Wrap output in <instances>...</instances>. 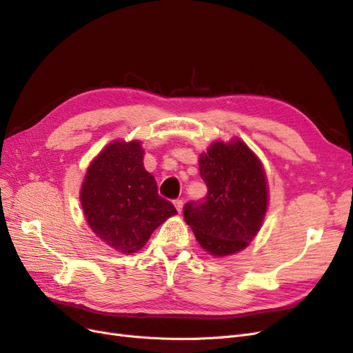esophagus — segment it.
<instances>
[{
	"label": "esophagus",
	"instance_id": "34e87169",
	"mask_svg": "<svg viewBox=\"0 0 353 353\" xmlns=\"http://www.w3.org/2000/svg\"><path fill=\"white\" fill-rule=\"evenodd\" d=\"M174 205H175L176 210L181 213V210H183V205H184V201H183V200H179V199H176V200L174 201Z\"/></svg>",
	"mask_w": 353,
	"mask_h": 353
}]
</instances>
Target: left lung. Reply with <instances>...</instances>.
I'll return each instance as SVG.
<instances>
[{"mask_svg":"<svg viewBox=\"0 0 353 353\" xmlns=\"http://www.w3.org/2000/svg\"><path fill=\"white\" fill-rule=\"evenodd\" d=\"M199 166L208 196L185 203L184 219L210 254L237 253L258 234L268 206L262 165L248 145L236 140L212 144L200 156Z\"/></svg>","mask_w":353,"mask_h":353,"instance_id":"left-lung-1","label":"left lung"}]
</instances>
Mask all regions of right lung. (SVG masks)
<instances>
[{"mask_svg": "<svg viewBox=\"0 0 353 353\" xmlns=\"http://www.w3.org/2000/svg\"><path fill=\"white\" fill-rule=\"evenodd\" d=\"M138 141L109 144L88 168L81 190L82 209L99 239L122 253L140 250L175 206L157 193L143 165Z\"/></svg>", "mask_w": 353, "mask_h": 353, "instance_id": "1", "label": "right lung"}]
</instances>
